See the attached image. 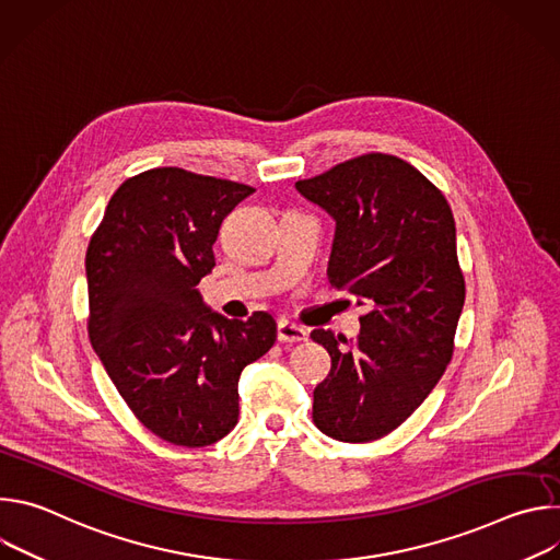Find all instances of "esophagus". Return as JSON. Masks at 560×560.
I'll return each instance as SVG.
<instances>
[{"label": "esophagus", "instance_id": "obj_1", "mask_svg": "<svg viewBox=\"0 0 560 560\" xmlns=\"http://www.w3.org/2000/svg\"><path fill=\"white\" fill-rule=\"evenodd\" d=\"M277 337L283 343H299V341L307 339V332L301 326H296L292 322H285V318H283V322H279V326H277Z\"/></svg>", "mask_w": 560, "mask_h": 560}]
</instances>
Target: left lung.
Returning <instances> with one entry per match:
<instances>
[{
    "mask_svg": "<svg viewBox=\"0 0 560 560\" xmlns=\"http://www.w3.org/2000/svg\"><path fill=\"white\" fill-rule=\"evenodd\" d=\"M296 190L335 217L330 283L365 305L357 341L310 335L332 359L314 387L312 421L337 441L370 443L401 425L452 361L465 303L452 208L425 175L383 152Z\"/></svg>",
    "mask_w": 560,
    "mask_h": 560,
    "instance_id": "obj_1",
    "label": "left lung"
}]
</instances>
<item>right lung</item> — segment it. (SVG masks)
<instances>
[{
	"instance_id": "add662e5",
	"label": "right lung",
	"mask_w": 560,
	"mask_h": 560,
	"mask_svg": "<svg viewBox=\"0 0 560 560\" xmlns=\"http://www.w3.org/2000/svg\"><path fill=\"white\" fill-rule=\"evenodd\" d=\"M255 188L184 168H150L110 197L86 253L89 337L117 392L154 436L182 447L223 439L238 419V374L277 339L268 312H210L223 217Z\"/></svg>"
}]
</instances>
